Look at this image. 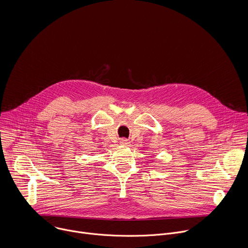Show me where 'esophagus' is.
Listing matches in <instances>:
<instances>
[{"instance_id":"esophagus-1","label":"esophagus","mask_w":248,"mask_h":248,"mask_svg":"<svg viewBox=\"0 0 248 248\" xmlns=\"http://www.w3.org/2000/svg\"><path fill=\"white\" fill-rule=\"evenodd\" d=\"M120 143L123 145H126L128 143V140L126 138H121L120 139Z\"/></svg>"}]
</instances>
